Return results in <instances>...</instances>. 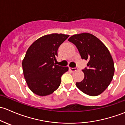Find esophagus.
<instances>
[{"label":"esophagus","instance_id":"esophagus-1","mask_svg":"<svg viewBox=\"0 0 125 125\" xmlns=\"http://www.w3.org/2000/svg\"><path fill=\"white\" fill-rule=\"evenodd\" d=\"M69 69H70V70H71L72 72H75V71H76V70H78V69L77 67H74V68L70 67L69 68Z\"/></svg>","mask_w":125,"mask_h":125}]
</instances>
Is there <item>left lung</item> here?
Returning a JSON list of instances; mask_svg holds the SVG:
<instances>
[{"label": "left lung", "instance_id": "obj_1", "mask_svg": "<svg viewBox=\"0 0 125 125\" xmlns=\"http://www.w3.org/2000/svg\"><path fill=\"white\" fill-rule=\"evenodd\" d=\"M68 40L78 49L82 59L88 60V67L82 70L84 78L76 87L91 96L101 94L113 79L114 64L110 51L99 38L89 33L72 36Z\"/></svg>", "mask_w": 125, "mask_h": 125}]
</instances>
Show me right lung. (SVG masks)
Wrapping results in <instances>:
<instances>
[{"label":"right lung","instance_id":"obj_1","mask_svg":"<svg viewBox=\"0 0 125 125\" xmlns=\"http://www.w3.org/2000/svg\"><path fill=\"white\" fill-rule=\"evenodd\" d=\"M69 37L62 34L46 35L28 48L22 61L23 72L28 87L35 94L49 95L60 85L61 76L69 68L56 65L54 61L58 47Z\"/></svg>","mask_w":125,"mask_h":125}]
</instances>
